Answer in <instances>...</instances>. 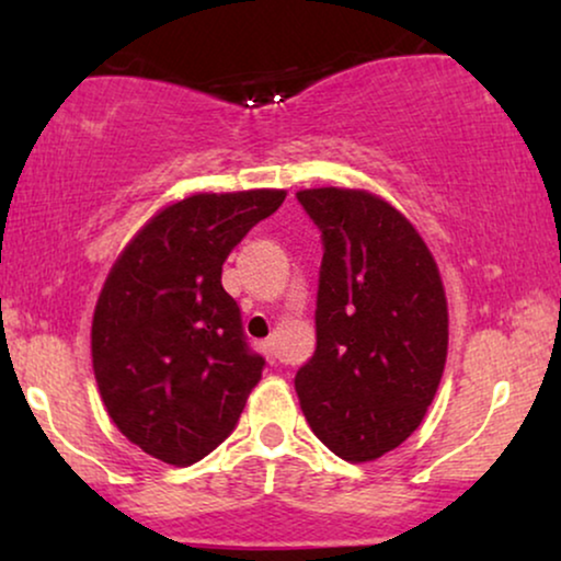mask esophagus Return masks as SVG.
<instances>
[{"mask_svg": "<svg viewBox=\"0 0 561 561\" xmlns=\"http://www.w3.org/2000/svg\"><path fill=\"white\" fill-rule=\"evenodd\" d=\"M263 350H265L267 359H275V340H273V336H271V340L263 342Z\"/></svg>", "mask_w": 561, "mask_h": 561, "instance_id": "34e87169", "label": "esophagus"}]
</instances>
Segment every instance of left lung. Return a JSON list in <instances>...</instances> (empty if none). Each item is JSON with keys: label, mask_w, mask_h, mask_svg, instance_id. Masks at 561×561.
<instances>
[{"label": "left lung", "mask_w": 561, "mask_h": 561, "mask_svg": "<svg viewBox=\"0 0 561 561\" xmlns=\"http://www.w3.org/2000/svg\"><path fill=\"white\" fill-rule=\"evenodd\" d=\"M319 227L317 352L296 373L311 432L347 462H373L416 432L439 388L449 313L436 260L386 198L306 188Z\"/></svg>", "instance_id": "obj_1"}]
</instances>
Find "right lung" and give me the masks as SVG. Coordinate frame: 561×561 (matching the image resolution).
<instances>
[{
	"mask_svg": "<svg viewBox=\"0 0 561 561\" xmlns=\"http://www.w3.org/2000/svg\"><path fill=\"white\" fill-rule=\"evenodd\" d=\"M283 198L280 188L181 198L106 275L91 321L99 393L119 432L160 462L186 467L217 449L263 375L221 265Z\"/></svg>",
	"mask_w": 561,
	"mask_h": 561,
	"instance_id": "right-lung-1",
	"label": "right lung"
}]
</instances>
